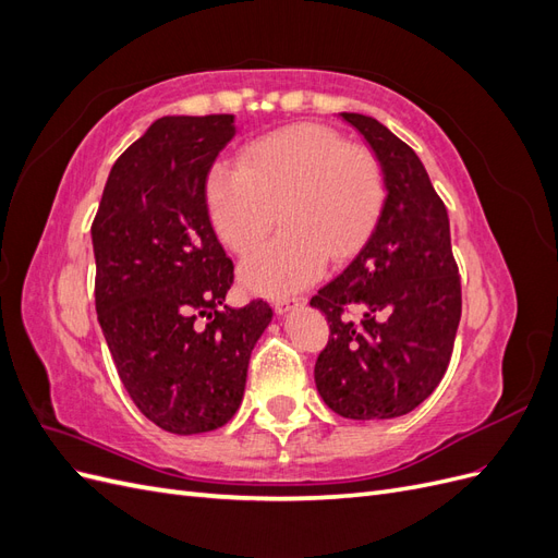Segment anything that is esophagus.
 <instances>
[{
    "mask_svg": "<svg viewBox=\"0 0 558 558\" xmlns=\"http://www.w3.org/2000/svg\"><path fill=\"white\" fill-rule=\"evenodd\" d=\"M302 305H305V298H295V295L279 298V300H275V312H277L279 316H283V314H289L291 310H298V307H302Z\"/></svg>",
    "mask_w": 558,
    "mask_h": 558,
    "instance_id": "34e87169",
    "label": "esophagus"
}]
</instances>
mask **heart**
Masks as SVG:
<instances>
[{"label": "heart", "mask_w": 558, "mask_h": 558, "mask_svg": "<svg viewBox=\"0 0 558 558\" xmlns=\"http://www.w3.org/2000/svg\"><path fill=\"white\" fill-rule=\"evenodd\" d=\"M205 202L218 238L244 253L275 221L283 230L240 265L246 289L281 295L320 277L330 258L359 248L381 205V174L365 148L330 128L298 123L253 140L240 167L216 162Z\"/></svg>", "instance_id": "1"}]
</instances>
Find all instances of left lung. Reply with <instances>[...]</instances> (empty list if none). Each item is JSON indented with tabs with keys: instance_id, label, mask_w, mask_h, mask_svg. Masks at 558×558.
<instances>
[{
	"instance_id": "obj_1",
	"label": "left lung",
	"mask_w": 558,
	"mask_h": 558,
	"mask_svg": "<svg viewBox=\"0 0 558 558\" xmlns=\"http://www.w3.org/2000/svg\"><path fill=\"white\" fill-rule=\"evenodd\" d=\"M340 116L375 150L386 197L359 256L310 302L330 324L314 379L344 418H396L418 408L447 373L461 320L459 267L424 162L377 118Z\"/></svg>"
}]
</instances>
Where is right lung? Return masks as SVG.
Here are the masks:
<instances>
[{
    "label": "right lung",
    "instance_id": "obj_1",
    "mask_svg": "<svg viewBox=\"0 0 558 558\" xmlns=\"http://www.w3.org/2000/svg\"><path fill=\"white\" fill-rule=\"evenodd\" d=\"M234 116H162L111 167L93 221L95 307L140 412L167 433L226 426L240 410L267 302L226 305L232 263L218 244L205 179Z\"/></svg>",
    "mask_w": 558,
    "mask_h": 558
}]
</instances>
